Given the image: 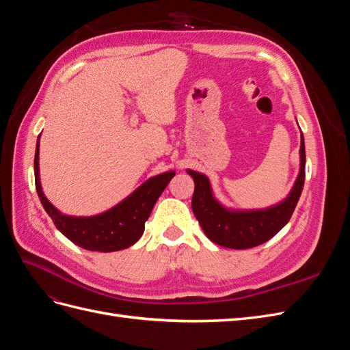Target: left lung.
Instances as JSON below:
<instances>
[{
  "label": "left lung",
  "instance_id": "1",
  "mask_svg": "<svg viewBox=\"0 0 350 350\" xmlns=\"http://www.w3.org/2000/svg\"><path fill=\"white\" fill-rule=\"evenodd\" d=\"M299 174L284 200L267 208L235 210L224 206L215 197L210 179L197 171L187 169L194 179L191 207L206 237L220 247L247 250L267 242L288 224L298 204L305 183V143L301 133Z\"/></svg>",
  "mask_w": 350,
  "mask_h": 350
}]
</instances>
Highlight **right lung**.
Here are the masks:
<instances>
[{
	"instance_id": "right-lung-1",
	"label": "right lung",
	"mask_w": 350,
	"mask_h": 350,
	"mask_svg": "<svg viewBox=\"0 0 350 350\" xmlns=\"http://www.w3.org/2000/svg\"><path fill=\"white\" fill-rule=\"evenodd\" d=\"M40 137V135H39ZM39 137L35 152V184L42 206L57 229L76 245L99 252L125 250L139 241L153 206L161 197L175 171L152 176L112 208L94 216H68L51 203L42 191L39 176Z\"/></svg>"
}]
</instances>
